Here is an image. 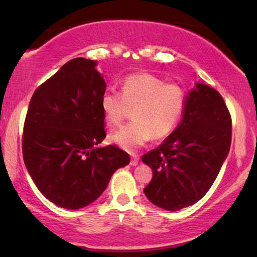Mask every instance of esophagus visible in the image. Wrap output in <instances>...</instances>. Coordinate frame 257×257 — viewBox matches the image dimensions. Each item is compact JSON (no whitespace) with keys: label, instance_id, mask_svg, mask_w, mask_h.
I'll return each instance as SVG.
<instances>
[{"label":"esophagus","instance_id":"34e87169","mask_svg":"<svg viewBox=\"0 0 257 257\" xmlns=\"http://www.w3.org/2000/svg\"><path fill=\"white\" fill-rule=\"evenodd\" d=\"M138 163H139V156L138 155H134V153H133V155H132V161H131V166L135 167V166H138Z\"/></svg>","mask_w":257,"mask_h":257}]
</instances>
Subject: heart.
Returning <instances> with one entry per match:
<instances>
[{"instance_id": "b5f03b06", "label": "heart", "mask_w": 257, "mask_h": 257, "mask_svg": "<svg viewBox=\"0 0 257 257\" xmlns=\"http://www.w3.org/2000/svg\"><path fill=\"white\" fill-rule=\"evenodd\" d=\"M101 110L110 125H119L133 111L131 123L110 135V141L134 151L153 137H168L179 124L187 104V93L179 83L166 82L151 73H132L123 79L120 93L107 89L101 95Z\"/></svg>"}]
</instances>
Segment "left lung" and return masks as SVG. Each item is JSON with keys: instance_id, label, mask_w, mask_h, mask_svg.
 <instances>
[{"instance_id": "left-lung-1", "label": "left lung", "mask_w": 257, "mask_h": 257, "mask_svg": "<svg viewBox=\"0 0 257 257\" xmlns=\"http://www.w3.org/2000/svg\"><path fill=\"white\" fill-rule=\"evenodd\" d=\"M232 118L219 91L197 83L190 91L181 123L143 162L152 169L146 197L176 211L197 203L214 184L229 152Z\"/></svg>"}]
</instances>
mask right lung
Wrapping results in <instances>:
<instances>
[{
    "mask_svg": "<svg viewBox=\"0 0 257 257\" xmlns=\"http://www.w3.org/2000/svg\"><path fill=\"white\" fill-rule=\"evenodd\" d=\"M96 61L76 58L35 90L24 123L23 157L41 193L65 209L83 208L105 191L131 157L106 138Z\"/></svg>",
    "mask_w": 257,
    "mask_h": 257,
    "instance_id": "right-lung-1",
    "label": "right lung"
}]
</instances>
